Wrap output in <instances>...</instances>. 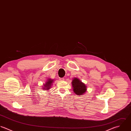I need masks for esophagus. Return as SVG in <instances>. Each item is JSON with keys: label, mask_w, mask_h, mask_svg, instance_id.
I'll return each mask as SVG.
<instances>
[{"label": "esophagus", "mask_w": 131, "mask_h": 131, "mask_svg": "<svg viewBox=\"0 0 131 131\" xmlns=\"http://www.w3.org/2000/svg\"><path fill=\"white\" fill-rule=\"evenodd\" d=\"M59 80H61V81H63L64 80V78H59Z\"/></svg>", "instance_id": "34e87169"}]
</instances>
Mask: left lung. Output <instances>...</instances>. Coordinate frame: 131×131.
Here are the masks:
<instances>
[{
	"label": "left lung",
	"mask_w": 131,
	"mask_h": 131,
	"mask_svg": "<svg viewBox=\"0 0 131 131\" xmlns=\"http://www.w3.org/2000/svg\"><path fill=\"white\" fill-rule=\"evenodd\" d=\"M72 85L73 91L76 95H83L87 91L86 85L77 78H74L73 79Z\"/></svg>",
	"instance_id": "8db88e82"
}]
</instances>
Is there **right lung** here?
<instances>
[{
	"label": "right lung",
	"mask_w": 131,
	"mask_h": 131,
	"mask_svg": "<svg viewBox=\"0 0 131 131\" xmlns=\"http://www.w3.org/2000/svg\"><path fill=\"white\" fill-rule=\"evenodd\" d=\"M55 80L51 79V78H48L47 79V80L46 81L45 83L43 84V90H49L51 86H52L53 83L54 82Z\"/></svg>",
	"instance_id": "right-lung-1"
}]
</instances>
